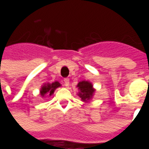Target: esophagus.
I'll return each mask as SVG.
<instances>
[{
	"instance_id": "1",
	"label": "esophagus",
	"mask_w": 149,
	"mask_h": 149,
	"mask_svg": "<svg viewBox=\"0 0 149 149\" xmlns=\"http://www.w3.org/2000/svg\"><path fill=\"white\" fill-rule=\"evenodd\" d=\"M64 83H65V86H68V84H69V79L68 78H65L64 79Z\"/></svg>"
}]
</instances>
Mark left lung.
Listing matches in <instances>:
<instances>
[{"label":"left lung","instance_id":"8db88e82","mask_svg":"<svg viewBox=\"0 0 149 149\" xmlns=\"http://www.w3.org/2000/svg\"><path fill=\"white\" fill-rule=\"evenodd\" d=\"M77 86L79 89L78 96L81 97V100L83 101H87L92 99L95 89L93 88V84L91 82L86 81H81Z\"/></svg>","mask_w":149,"mask_h":149}]
</instances>
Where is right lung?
Wrapping results in <instances>:
<instances>
[{"label":"right lung","instance_id":"right-lung-1","mask_svg":"<svg viewBox=\"0 0 149 149\" xmlns=\"http://www.w3.org/2000/svg\"><path fill=\"white\" fill-rule=\"evenodd\" d=\"M61 86V84L59 83L58 81H55L52 84L50 83H47V84H43L42 87L40 88V96L41 97H45L46 94H49V96H51L53 94L54 91L56 90V88H57L58 87Z\"/></svg>","mask_w":149,"mask_h":149}]
</instances>
